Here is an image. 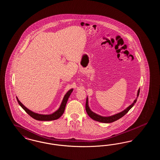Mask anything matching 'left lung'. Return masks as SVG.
Wrapping results in <instances>:
<instances>
[{
	"label": "left lung",
	"mask_w": 160,
	"mask_h": 160,
	"mask_svg": "<svg viewBox=\"0 0 160 160\" xmlns=\"http://www.w3.org/2000/svg\"><path fill=\"white\" fill-rule=\"evenodd\" d=\"M139 93H140V89L138 90L137 92V97L139 95ZM137 99H135L133 102V103L130 105L129 107H128L125 110H124L123 111L121 112V113H119L118 114H114L113 116H109V117H103L101 116H99L98 114H96L95 113H93V112H92L90 110L89 106H88V99L87 98L86 99V111L87 112L88 114L89 115V116L90 118H91L92 119L96 121H98L100 122H103V123H111V122H113L118 119H119L120 118H121L123 117L125 114H127L129 110L134 106V104L136 102Z\"/></svg>",
	"instance_id": "left-lung-1"
}]
</instances>
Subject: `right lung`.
Instances as JSON below:
<instances>
[{
	"label": "right lung",
	"instance_id": "obj_1",
	"mask_svg": "<svg viewBox=\"0 0 160 160\" xmlns=\"http://www.w3.org/2000/svg\"><path fill=\"white\" fill-rule=\"evenodd\" d=\"M72 91H73V89H71L65 94V95L63 97V99L62 100V102L61 103V106L59 107V108L56 112H55L54 113L51 114H41L34 113V112H32L30 110H29L28 108H27L26 107L24 106L23 104L18 100L17 97H16V98H17V100L18 104H20V106L23 108V109L24 110V111L28 114L30 115L31 117L33 118V119H35L36 120H38V121H53V120L59 119L61 116L63 114V113H64L67 101H68V98L69 97L71 93H72Z\"/></svg>",
	"mask_w": 160,
	"mask_h": 160
}]
</instances>
